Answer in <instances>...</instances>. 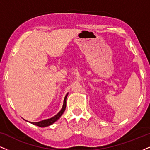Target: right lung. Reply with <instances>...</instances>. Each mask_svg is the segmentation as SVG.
Returning <instances> with one entry per match:
<instances>
[{
    "instance_id": "obj_1",
    "label": "right lung",
    "mask_w": 150,
    "mask_h": 150,
    "mask_svg": "<svg viewBox=\"0 0 150 150\" xmlns=\"http://www.w3.org/2000/svg\"><path fill=\"white\" fill-rule=\"evenodd\" d=\"M67 95H68V93L67 94L65 97H64V102H63V106H62V108L60 110V111L59 112L58 114L55 115L53 116V117L49 118V119L44 120H42V121L38 122H29L33 124V125H36V126L40 127H46L50 126V125H52V124L54 123L55 121H57V120H58L59 118L61 117V115L63 114L64 110H65L66 103H67L66 100H67Z\"/></svg>"
}]
</instances>
